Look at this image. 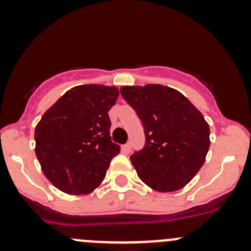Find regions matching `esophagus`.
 <instances>
[{"label":"esophagus","instance_id":"esophagus-1","mask_svg":"<svg viewBox=\"0 0 251 251\" xmlns=\"http://www.w3.org/2000/svg\"><path fill=\"white\" fill-rule=\"evenodd\" d=\"M121 151H123V153H125V154L130 153L131 143H126V144H124V146H121Z\"/></svg>","mask_w":251,"mask_h":251}]
</instances>
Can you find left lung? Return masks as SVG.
<instances>
[{
	"label": "left lung",
	"mask_w": 251,
	"mask_h": 251,
	"mask_svg": "<svg viewBox=\"0 0 251 251\" xmlns=\"http://www.w3.org/2000/svg\"><path fill=\"white\" fill-rule=\"evenodd\" d=\"M124 100L141 119L146 144L130 156L138 177L156 192L186 186L203 166L210 128L181 92L163 85L123 86Z\"/></svg>",
	"instance_id": "8db88e82"
}]
</instances>
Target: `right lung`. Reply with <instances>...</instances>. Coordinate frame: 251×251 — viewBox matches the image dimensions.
Instances as JSON below:
<instances>
[{
	"instance_id": "right-lung-1",
	"label": "right lung",
	"mask_w": 251,
	"mask_h": 251,
	"mask_svg": "<svg viewBox=\"0 0 251 251\" xmlns=\"http://www.w3.org/2000/svg\"><path fill=\"white\" fill-rule=\"evenodd\" d=\"M118 97L114 86H76L42 115L35 128V153L59 191L87 194L104 179L111 159L120 153L111 142L108 115Z\"/></svg>"
}]
</instances>
